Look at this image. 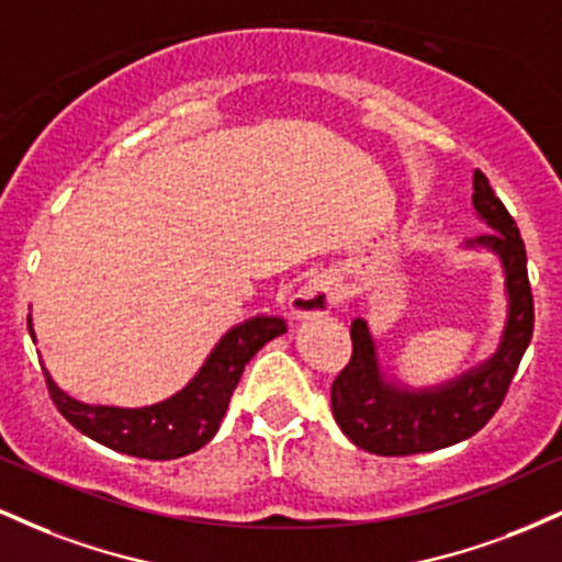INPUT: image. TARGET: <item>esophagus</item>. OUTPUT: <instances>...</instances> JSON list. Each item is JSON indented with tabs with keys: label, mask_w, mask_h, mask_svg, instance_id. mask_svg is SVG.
<instances>
[{
	"label": "esophagus",
	"mask_w": 562,
	"mask_h": 562,
	"mask_svg": "<svg viewBox=\"0 0 562 562\" xmlns=\"http://www.w3.org/2000/svg\"><path fill=\"white\" fill-rule=\"evenodd\" d=\"M338 299L340 293L335 280H330V277H314L306 285L295 290V295L290 299V314H293L295 319L325 317V314L333 312Z\"/></svg>",
	"instance_id": "obj_1"
}]
</instances>
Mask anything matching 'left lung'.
<instances>
[{
    "instance_id": "left-lung-1",
    "label": "left lung",
    "mask_w": 562,
    "mask_h": 562,
    "mask_svg": "<svg viewBox=\"0 0 562 562\" xmlns=\"http://www.w3.org/2000/svg\"><path fill=\"white\" fill-rule=\"evenodd\" d=\"M473 209L488 232L462 243L499 261L505 325L479 364L434 385H406L385 372L378 338L364 317L351 322L353 357L333 383V415L348 441L370 454L404 457L447 449L475 436L505 398L533 333L526 248L513 216L481 171L473 173Z\"/></svg>"
}]
</instances>
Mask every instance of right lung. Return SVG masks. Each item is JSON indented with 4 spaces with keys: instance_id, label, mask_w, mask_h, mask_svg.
Returning a JSON list of instances; mask_svg holds the SVG:
<instances>
[{
    "instance_id": "1",
    "label": "right lung",
    "mask_w": 562,
    "mask_h": 562,
    "mask_svg": "<svg viewBox=\"0 0 562 562\" xmlns=\"http://www.w3.org/2000/svg\"><path fill=\"white\" fill-rule=\"evenodd\" d=\"M29 330L36 344L31 317ZM282 333H288L285 319L267 317V314L229 327L182 389L166 396L164 402L147 406L79 402L55 383L47 367L42 364V370L60 415L83 436L142 460H177L205 447L216 436L245 364L263 344Z\"/></svg>"
}]
</instances>
